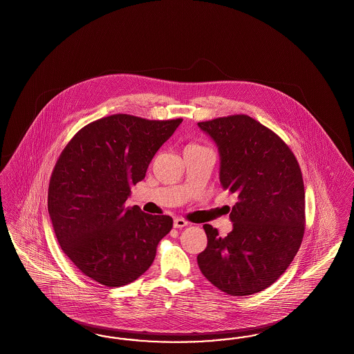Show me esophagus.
Returning <instances> with one entry per match:
<instances>
[{
	"label": "esophagus",
	"instance_id": "34e87169",
	"mask_svg": "<svg viewBox=\"0 0 354 354\" xmlns=\"http://www.w3.org/2000/svg\"><path fill=\"white\" fill-rule=\"evenodd\" d=\"M185 225H188V222H187L185 219L176 218V219L174 221V227H175V228H183V227H185Z\"/></svg>",
	"mask_w": 354,
	"mask_h": 354
}]
</instances>
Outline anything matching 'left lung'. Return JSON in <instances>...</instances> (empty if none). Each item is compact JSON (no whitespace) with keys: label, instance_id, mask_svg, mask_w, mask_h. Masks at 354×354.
<instances>
[{"label":"left lung","instance_id":"1","mask_svg":"<svg viewBox=\"0 0 354 354\" xmlns=\"http://www.w3.org/2000/svg\"><path fill=\"white\" fill-rule=\"evenodd\" d=\"M221 154V183L239 201L234 230L204 225L207 247L197 256L205 278L231 296L270 287L288 268L305 232L300 165L278 135L245 114L200 122Z\"/></svg>","mask_w":354,"mask_h":354}]
</instances>
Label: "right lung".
Here are the masks:
<instances>
[{"mask_svg":"<svg viewBox=\"0 0 354 354\" xmlns=\"http://www.w3.org/2000/svg\"><path fill=\"white\" fill-rule=\"evenodd\" d=\"M182 122L109 115L79 129L59 154L48 210L64 254L88 278L122 287L153 263L172 218L127 207L126 200Z\"/></svg>","mask_w":354,"mask_h":354,"instance_id":"obj_1","label":"right lung"}]
</instances>
